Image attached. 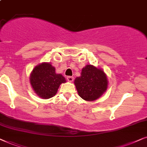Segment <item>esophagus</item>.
Instances as JSON below:
<instances>
[{"label": "esophagus", "mask_w": 147, "mask_h": 147, "mask_svg": "<svg viewBox=\"0 0 147 147\" xmlns=\"http://www.w3.org/2000/svg\"><path fill=\"white\" fill-rule=\"evenodd\" d=\"M66 79H67L68 81L72 82V81H73V80H74V78L71 77V76H68V77H66Z\"/></svg>", "instance_id": "obj_1"}]
</instances>
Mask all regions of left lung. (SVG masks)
Returning <instances> with one entry per match:
<instances>
[{
    "instance_id": "8db88e82",
    "label": "left lung",
    "mask_w": 147,
    "mask_h": 147,
    "mask_svg": "<svg viewBox=\"0 0 147 147\" xmlns=\"http://www.w3.org/2000/svg\"><path fill=\"white\" fill-rule=\"evenodd\" d=\"M79 95L85 101H95L106 91L108 81L105 72L91 64L82 69L81 76L75 80Z\"/></svg>"
}]
</instances>
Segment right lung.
I'll return each mask as SVG.
<instances>
[{
  "label": "right lung",
  "mask_w": 147,
  "mask_h": 147,
  "mask_svg": "<svg viewBox=\"0 0 147 147\" xmlns=\"http://www.w3.org/2000/svg\"><path fill=\"white\" fill-rule=\"evenodd\" d=\"M55 68L50 63L43 62L34 68L30 75V83L33 89L41 98L49 99L57 93L66 79L61 74H56Z\"/></svg>",
  "instance_id": "add662e5"
}]
</instances>
